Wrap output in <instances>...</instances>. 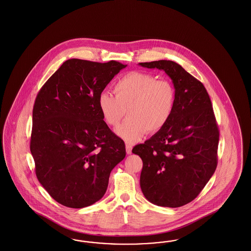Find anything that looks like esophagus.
<instances>
[{"instance_id":"1","label":"esophagus","mask_w":251,"mask_h":251,"mask_svg":"<svg viewBox=\"0 0 251 251\" xmlns=\"http://www.w3.org/2000/svg\"><path fill=\"white\" fill-rule=\"evenodd\" d=\"M126 153H127V154H130V153H132V145L126 143Z\"/></svg>"}]
</instances>
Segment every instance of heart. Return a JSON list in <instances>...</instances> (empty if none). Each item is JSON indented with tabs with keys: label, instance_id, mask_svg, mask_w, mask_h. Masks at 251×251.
<instances>
[{
	"label": "heart",
	"instance_id": "1",
	"mask_svg": "<svg viewBox=\"0 0 251 251\" xmlns=\"http://www.w3.org/2000/svg\"><path fill=\"white\" fill-rule=\"evenodd\" d=\"M113 93L101 92L98 105L104 121L117 126L127 110L128 119L115 130L125 142L133 143L148 133L163 129L171 119L176 102L172 82L152 74L132 71L114 83Z\"/></svg>",
	"mask_w": 251,
	"mask_h": 251
}]
</instances>
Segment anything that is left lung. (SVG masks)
<instances>
[{"instance_id": "8db88e82", "label": "left lung", "mask_w": 251, "mask_h": 251, "mask_svg": "<svg viewBox=\"0 0 251 251\" xmlns=\"http://www.w3.org/2000/svg\"><path fill=\"white\" fill-rule=\"evenodd\" d=\"M171 77L176 92L175 110L163 129L132 153L143 162L140 184L153 204L176 208L192 201L218 165L219 132L203 84L173 61L140 63Z\"/></svg>"}]
</instances>
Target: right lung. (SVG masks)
Returning <instances> with one entry per match:
<instances>
[{
    "mask_svg": "<svg viewBox=\"0 0 251 251\" xmlns=\"http://www.w3.org/2000/svg\"><path fill=\"white\" fill-rule=\"evenodd\" d=\"M126 66L116 61H66L39 91L33 109L31 153L35 174L62 205L99 201L112 169L126 156L125 142L109 129L98 95Z\"/></svg>",
    "mask_w": 251,
    "mask_h": 251,
    "instance_id": "add662e5",
    "label": "right lung"
}]
</instances>
